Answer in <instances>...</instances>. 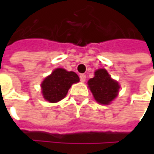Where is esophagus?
Masks as SVG:
<instances>
[{
  "instance_id": "1",
  "label": "esophagus",
  "mask_w": 154,
  "mask_h": 154,
  "mask_svg": "<svg viewBox=\"0 0 154 154\" xmlns=\"http://www.w3.org/2000/svg\"><path fill=\"white\" fill-rule=\"evenodd\" d=\"M80 80L82 81V82H84V81H86V74H80Z\"/></svg>"
}]
</instances>
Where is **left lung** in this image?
Wrapping results in <instances>:
<instances>
[{"mask_svg": "<svg viewBox=\"0 0 154 154\" xmlns=\"http://www.w3.org/2000/svg\"><path fill=\"white\" fill-rule=\"evenodd\" d=\"M87 83L96 101L102 104H109L117 96L120 88L118 83L112 80L103 68L98 69L95 72V76Z\"/></svg>", "mask_w": 154, "mask_h": 154, "instance_id": "obj_1", "label": "left lung"}]
</instances>
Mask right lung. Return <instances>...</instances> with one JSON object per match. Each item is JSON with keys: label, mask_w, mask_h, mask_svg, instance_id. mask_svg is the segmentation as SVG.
I'll use <instances>...</instances> for the list:
<instances>
[{"label": "right lung", "mask_w": 154, "mask_h": 154, "mask_svg": "<svg viewBox=\"0 0 154 154\" xmlns=\"http://www.w3.org/2000/svg\"><path fill=\"white\" fill-rule=\"evenodd\" d=\"M79 80V76L74 72L56 68L50 76L45 78L41 85L44 98L51 103L58 102L65 98L68 89Z\"/></svg>", "instance_id": "1"}]
</instances>
